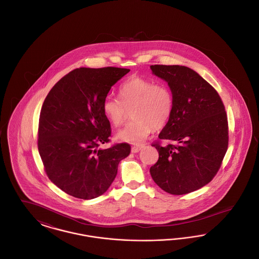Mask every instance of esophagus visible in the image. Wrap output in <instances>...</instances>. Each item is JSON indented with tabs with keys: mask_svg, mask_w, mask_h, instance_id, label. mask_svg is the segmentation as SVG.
<instances>
[{
	"mask_svg": "<svg viewBox=\"0 0 259 259\" xmlns=\"http://www.w3.org/2000/svg\"><path fill=\"white\" fill-rule=\"evenodd\" d=\"M143 148H144V146H134V147H132V148H131V151H132L133 153H137V152H139Z\"/></svg>",
	"mask_w": 259,
	"mask_h": 259,
	"instance_id": "obj_1",
	"label": "esophagus"
}]
</instances>
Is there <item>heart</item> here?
<instances>
[{
	"mask_svg": "<svg viewBox=\"0 0 259 259\" xmlns=\"http://www.w3.org/2000/svg\"><path fill=\"white\" fill-rule=\"evenodd\" d=\"M119 99L108 96L103 102V112L113 126H120L132 111L131 122L121 129L117 138L140 145L151 133L169 122L174 111V95L165 83L140 76L126 79L118 88Z\"/></svg>",
	"mask_w": 259,
	"mask_h": 259,
	"instance_id": "b5f03b06",
	"label": "heart"
}]
</instances>
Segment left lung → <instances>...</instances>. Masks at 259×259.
<instances>
[{
    "label": "left lung",
    "mask_w": 259,
    "mask_h": 259,
    "mask_svg": "<svg viewBox=\"0 0 259 259\" xmlns=\"http://www.w3.org/2000/svg\"><path fill=\"white\" fill-rule=\"evenodd\" d=\"M174 95L169 122L152 144L159 153L150 167L154 183L172 195H183L209 184L218 174L228 148V120L218 91L185 66L152 65ZM167 140L166 146L161 141Z\"/></svg>",
    "instance_id": "1"
}]
</instances>
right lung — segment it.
Instances as JSON below:
<instances>
[{"label":"right lung","mask_w":259,"mask_h":259,"mask_svg":"<svg viewBox=\"0 0 259 259\" xmlns=\"http://www.w3.org/2000/svg\"><path fill=\"white\" fill-rule=\"evenodd\" d=\"M129 69L77 68L51 88L42 104L37 148L45 172L67 194L89 200L111 186L119 162L130 154L127 143L97 149L110 142L111 123L103 102Z\"/></svg>","instance_id":"1"}]
</instances>
